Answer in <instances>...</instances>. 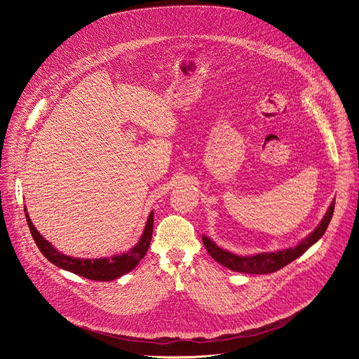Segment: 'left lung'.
<instances>
[{"label":"left lung","mask_w":359,"mask_h":359,"mask_svg":"<svg viewBox=\"0 0 359 359\" xmlns=\"http://www.w3.org/2000/svg\"><path fill=\"white\" fill-rule=\"evenodd\" d=\"M334 208H335V200L331 203V206H330L327 215L324 216L323 222L320 223V226L309 237L302 240L298 245L287 248V250L276 251V252H260L255 255H250V257H243V255H236L230 251L222 250L206 236H203L201 238H203L204 247H206V250L212 255V259H215L222 266H224L233 271L245 273V274H269V273H274V271L283 269L284 266L290 264L292 260L299 257L302 252H305L314 243H317L324 236V233L332 219Z\"/></svg>","instance_id":"left-lung-1"}]
</instances>
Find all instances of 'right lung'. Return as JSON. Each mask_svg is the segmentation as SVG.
Returning <instances> with one entry per match:
<instances>
[{
  "label": "right lung",
  "instance_id": "obj_1",
  "mask_svg": "<svg viewBox=\"0 0 359 359\" xmlns=\"http://www.w3.org/2000/svg\"><path fill=\"white\" fill-rule=\"evenodd\" d=\"M24 210H25V217H27V223L32 234V238L36 243L39 251L45 255V259H48L50 263L55 264L60 269H64L67 271H71L74 274H78L81 277L95 280V281H111L132 271L137 266V263L144 257L151 240L153 212L149 215L144 231L139 243L130 251L114 255V257H109V259H92V260L74 259V257H69V255L60 252L57 248L53 247V244L48 243L34 227L32 222L28 217L27 209Z\"/></svg>",
  "mask_w": 359,
  "mask_h": 359
}]
</instances>
